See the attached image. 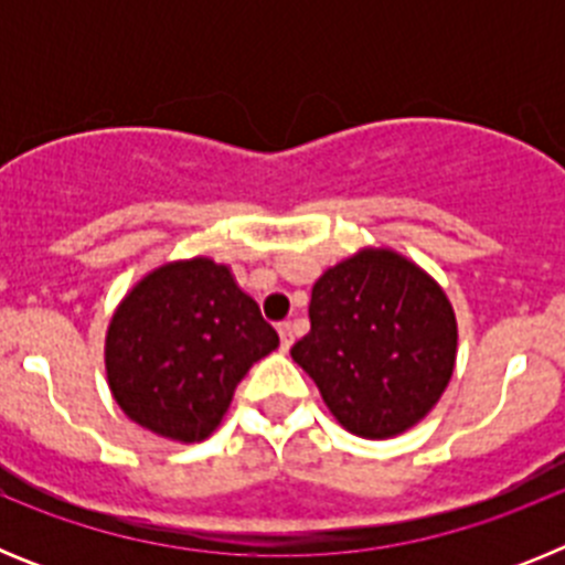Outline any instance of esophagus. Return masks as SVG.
Listing matches in <instances>:
<instances>
[{
    "label": "esophagus",
    "instance_id": "1",
    "mask_svg": "<svg viewBox=\"0 0 565 565\" xmlns=\"http://www.w3.org/2000/svg\"><path fill=\"white\" fill-rule=\"evenodd\" d=\"M277 331H279V348H282V351H288V348L294 344V328L288 326V322H282Z\"/></svg>",
    "mask_w": 565,
    "mask_h": 565
}]
</instances>
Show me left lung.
Segmentation results:
<instances>
[{
	"label": "left lung",
	"mask_w": 565,
	"mask_h": 565,
	"mask_svg": "<svg viewBox=\"0 0 565 565\" xmlns=\"http://www.w3.org/2000/svg\"><path fill=\"white\" fill-rule=\"evenodd\" d=\"M311 333L291 359L344 430L393 438L436 407L458 351L456 311L430 274L393 248H362L313 282Z\"/></svg>",
	"instance_id": "left-lung-1"
}]
</instances>
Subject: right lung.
I'll return each instance as SVG.
<instances>
[{
  "label": "right lung",
  "mask_w": 565,
  "mask_h": 565,
  "mask_svg": "<svg viewBox=\"0 0 565 565\" xmlns=\"http://www.w3.org/2000/svg\"><path fill=\"white\" fill-rule=\"evenodd\" d=\"M279 344L232 268L174 259L138 279L115 308L104 342L113 398L154 436H212L248 367Z\"/></svg>",
  "instance_id": "obj_1"
}]
</instances>
